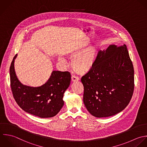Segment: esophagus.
Returning a JSON list of instances; mask_svg holds the SVG:
<instances>
[{
    "label": "esophagus",
    "instance_id": "1",
    "mask_svg": "<svg viewBox=\"0 0 147 147\" xmlns=\"http://www.w3.org/2000/svg\"><path fill=\"white\" fill-rule=\"evenodd\" d=\"M79 80H80V79H79V78L77 77H76V76H73L71 77V81H72L73 82H76V81H78Z\"/></svg>",
    "mask_w": 147,
    "mask_h": 147
}]
</instances>
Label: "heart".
<instances>
[{
    "instance_id": "1",
    "label": "heart",
    "mask_w": 147,
    "mask_h": 147,
    "mask_svg": "<svg viewBox=\"0 0 147 147\" xmlns=\"http://www.w3.org/2000/svg\"><path fill=\"white\" fill-rule=\"evenodd\" d=\"M66 55L71 58L72 69L79 74H85L92 71L96 65L98 58V50L95 46L84 49H71L66 51ZM58 62L62 65L67 63L66 59L58 58Z\"/></svg>"
}]
</instances>
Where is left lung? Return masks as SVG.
<instances>
[{"mask_svg":"<svg viewBox=\"0 0 147 147\" xmlns=\"http://www.w3.org/2000/svg\"><path fill=\"white\" fill-rule=\"evenodd\" d=\"M81 82L84 103L93 116L107 117L124 110L134 90V69L126 45L100 51L96 66Z\"/></svg>","mask_w":147,"mask_h":147,"instance_id":"obj_1","label":"left lung"}]
</instances>
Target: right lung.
<instances>
[{"label": "right lung", "mask_w": 147, "mask_h": 147, "mask_svg": "<svg viewBox=\"0 0 147 147\" xmlns=\"http://www.w3.org/2000/svg\"><path fill=\"white\" fill-rule=\"evenodd\" d=\"M13 57L9 68L12 94L18 105L26 112L40 118L55 116L64 105L63 94L70 84L68 71L54 70L49 80L37 87L23 84L16 74Z\"/></svg>", "instance_id": "add662e5"}]
</instances>
